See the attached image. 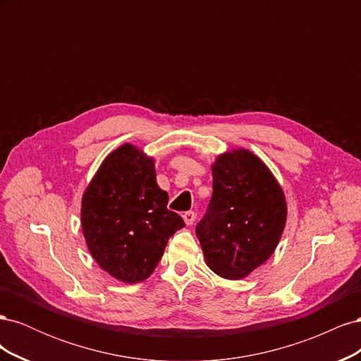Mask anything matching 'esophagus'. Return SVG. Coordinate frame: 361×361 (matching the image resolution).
<instances>
[{
	"instance_id": "obj_1",
	"label": "esophagus",
	"mask_w": 361,
	"mask_h": 361,
	"mask_svg": "<svg viewBox=\"0 0 361 361\" xmlns=\"http://www.w3.org/2000/svg\"><path fill=\"white\" fill-rule=\"evenodd\" d=\"M182 216H183V221H185V224H187V226L194 224V221H195V212L188 211V212H185Z\"/></svg>"
}]
</instances>
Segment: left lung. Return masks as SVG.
I'll return each mask as SVG.
<instances>
[{"label": "left lung", "instance_id": "1", "mask_svg": "<svg viewBox=\"0 0 361 361\" xmlns=\"http://www.w3.org/2000/svg\"><path fill=\"white\" fill-rule=\"evenodd\" d=\"M212 179V197L195 233L215 274L244 279L274 253L288 216L285 192L247 149L218 157Z\"/></svg>", "mask_w": 361, "mask_h": 361}]
</instances>
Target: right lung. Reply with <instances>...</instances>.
I'll return each instance as SVG.
<instances>
[{"instance_id":"obj_1","label":"right lung","mask_w":361,"mask_h":361,"mask_svg":"<svg viewBox=\"0 0 361 361\" xmlns=\"http://www.w3.org/2000/svg\"><path fill=\"white\" fill-rule=\"evenodd\" d=\"M167 203L169 194L157 183L154 158L129 143L113 150L81 202L82 233L97 265L129 285L146 280L170 236L185 227Z\"/></svg>"}]
</instances>
